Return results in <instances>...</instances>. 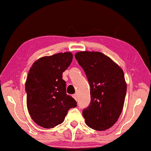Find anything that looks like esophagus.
<instances>
[{
	"label": "esophagus",
	"mask_w": 151,
	"mask_h": 151,
	"mask_svg": "<svg viewBox=\"0 0 151 151\" xmlns=\"http://www.w3.org/2000/svg\"><path fill=\"white\" fill-rule=\"evenodd\" d=\"M73 98L75 99V100H77V94H74L73 95Z\"/></svg>",
	"instance_id": "obj_1"
}]
</instances>
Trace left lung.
I'll return each mask as SVG.
<instances>
[{"mask_svg": "<svg viewBox=\"0 0 151 151\" xmlns=\"http://www.w3.org/2000/svg\"><path fill=\"white\" fill-rule=\"evenodd\" d=\"M75 58L91 88L90 104L83 111L86 124L96 131L108 129L117 121L124 106L127 84L123 70L99 52H79Z\"/></svg>", "mask_w": 151, "mask_h": 151, "instance_id": "left-lung-1", "label": "left lung"}]
</instances>
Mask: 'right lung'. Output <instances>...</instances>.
<instances>
[{
	"mask_svg": "<svg viewBox=\"0 0 151 151\" xmlns=\"http://www.w3.org/2000/svg\"><path fill=\"white\" fill-rule=\"evenodd\" d=\"M72 60L71 52L58 53L39 58L30 68L25 84L27 108L40 127L50 129L61 124L68 110L77 106L66 94L62 76Z\"/></svg>",
	"mask_w": 151,
	"mask_h": 151,
	"instance_id": "1",
	"label": "right lung"
}]
</instances>
